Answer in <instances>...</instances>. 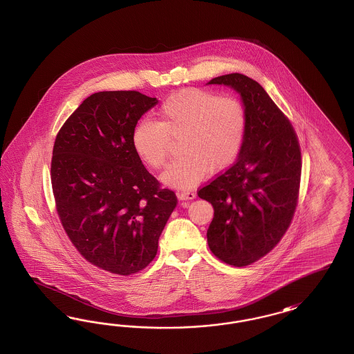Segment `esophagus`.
I'll use <instances>...</instances> for the list:
<instances>
[{
    "mask_svg": "<svg viewBox=\"0 0 354 354\" xmlns=\"http://www.w3.org/2000/svg\"><path fill=\"white\" fill-rule=\"evenodd\" d=\"M176 196H178V198H179L180 201H188V200H193V198L196 197L194 193L185 192V191H179V192L176 193Z\"/></svg>",
    "mask_w": 354,
    "mask_h": 354,
    "instance_id": "34e87169",
    "label": "esophagus"
}]
</instances>
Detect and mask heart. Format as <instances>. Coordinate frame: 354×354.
<instances>
[{"label": "heart", "mask_w": 354, "mask_h": 354, "mask_svg": "<svg viewBox=\"0 0 354 354\" xmlns=\"http://www.w3.org/2000/svg\"><path fill=\"white\" fill-rule=\"evenodd\" d=\"M247 127V114L235 97H218L201 89H184L169 97L160 122L140 120L132 145L140 160L154 170L166 166L172 140H180L182 158L172 162L161 180L176 189H192L210 171L235 160Z\"/></svg>", "instance_id": "1"}]
</instances>
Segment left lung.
<instances>
[{
  "mask_svg": "<svg viewBox=\"0 0 354 354\" xmlns=\"http://www.w3.org/2000/svg\"><path fill=\"white\" fill-rule=\"evenodd\" d=\"M207 84L232 88L247 114L235 163L198 191L214 207L206 234L210 250L243 268L266 256L290 227L300 187V145L290 120L256 80L235 73Z\"/></svg>",
  "mask_w": 354,
  "mask_h": 354,
  "instance_id": "obj_1",
  "label": "left lung"
}]
</instances>
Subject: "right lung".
Listing matches in <instances>:
<instances>
[{
    "mask_svg": "<svg viewBox=\"0 0 354 354\" xmlns=\"http://www.w3.org/2000/svg\"><path fill=\"white\" fill-rule=\"evenodd\" d=\"M157 104L136 91L97 92L54 142L50 176L64 231L88 262L118 275L149 265L178 204L132 145L135 126Z\"/></svg>",
    "mask_w": 354,
    "mask_h": 354,
    "instance_id": "add662e5",
    "label": "right lung"
}]
</instances>
